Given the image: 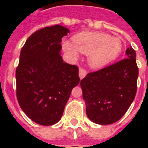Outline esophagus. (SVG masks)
<instances>
[{
    "label": "esophagus",
    "mask_w": 148,
    "mask_h": 148,
    "mask_svg": "<svg viewBox=\"0 0 148 148\" xmlns=\"http://www.w3.org/2000/svg\"><path fill=\"white\" fill-rule=\"evenodd\" d=\"M86 75H87V71H86L85 70L83 69V68H80L79 69V77H80L81 80L83 79Z\"/></svg>",
    "instance_id": "34e87169"
}]
</instances>
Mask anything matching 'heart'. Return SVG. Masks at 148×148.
<instances>
[{
	"instance_id": "1",
	"label": "heart",
	"mask_w": 148,
	"mask_h": 148,
	"mask_svg": "<svg viewBox=\"0 0 148 148\" xmlns=\"http://www.w3.org/2000/svg\"><path fill=\"white\" fill-rule=\"evenodd\" d=\"M62 47L73 58L79 53L88 54V64L92 68H101L114 61L122 51V40L103 32L84 31L74 35L72 41L63 40Z\"/></svg>"
}]
</instances>
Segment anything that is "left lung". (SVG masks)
Here are the masks:
<instances>
[{
  "instance_id": "8db88e82",
  "label": "left lung",
  "mask_w": 148,
  "mask_h": 148,
  "mask_svg": "<svg viewBox=\"0 0 148 148\" xmlns=\"http://www.w3.org/2000/svg\"><path fill=\"white\" fill-rule=\"evenodd\" d=\"M126 59L87 74L81 81L86 114L95 124H110L128 110L137 92L136 52L130 47Z\"/></svg>"
}]
</instances>
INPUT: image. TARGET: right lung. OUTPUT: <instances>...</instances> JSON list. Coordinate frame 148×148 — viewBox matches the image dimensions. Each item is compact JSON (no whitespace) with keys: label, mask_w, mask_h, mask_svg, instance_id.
Instances as JSON below:
<instances>
[{"label":"right lung","mask_w":148,"mask_h":148,"mask_svg":"<svg viewBox=\"0 0 148 148\" xmlns=\"http://www.w3.org/2000/svg\"><path fill=\"white\" fill-rule=\"evenodd\" d=\"M70 31L56 24L32 34L20 54L16 70L17 98L37 124L49 126L62 117L72 89L79 84L78 67L64 62L61 38Z\"/></svg>","instance_id":"1"}]
</instances>
